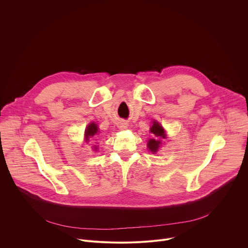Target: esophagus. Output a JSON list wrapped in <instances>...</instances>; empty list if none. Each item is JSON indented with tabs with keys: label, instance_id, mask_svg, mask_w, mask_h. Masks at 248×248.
Masks as SVG:
<instances>
[{
	"label": "esophagus",
	"instance_id": "esophagus-1",
	"mask_svg": "<svg viewBox=\"0 0 248 248\" xmlns=\"http://www.w3.org/2000/svg\"><path fill=\"white\" fill-rule=\"evenodd\" d=\"M127 126H128L127 124H120V127L123 128V129H124V128H126Z\"/></svg>",
	"mask_w": 248,
	"mask_h": 248
}]
</instances>
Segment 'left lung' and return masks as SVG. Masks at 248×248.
Instances as JSON below:
<instances>
[{
	"label": "left lung",
	"mask_w": 248,
	"mask_h": 248,
	"mask_svg": "<svg viewBox=\"0 0 248 248\" xmlns=\"http://www.w3.org/2000/svg\"><path fill=\"white\" fill-rule=\"evenodd\" d=\"M150 131L151 133H153V137L150 138V140L148 141L147 146L150 151L157 152L161 145V139L166 138V134L163 126H161L160 124H158L157 122L153 123L152 126L150 127Z\"/></svg>",
	"instance_id": "obj_1"
}]
</instances>
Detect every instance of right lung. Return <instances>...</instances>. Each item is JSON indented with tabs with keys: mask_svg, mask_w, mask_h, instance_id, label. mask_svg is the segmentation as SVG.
Returning <instances> with one entry per match:
<instances>
[{
	"mask_svg": "<svg viewBox=\"0 0 248 248\" xmlns=\"http://www.w3.org/2000/svg\"><path fill=\"white\" fill-rule=\"evenodd\" d=\"M97 132H98V126H97V124H94V123L90 124L87 126L86 130H85V138H86V140H89L88 138H89L90 136H94ZM95 149H97V148H95Z\"/></svg>",
	"mask_w": 248,
	"mask_h": 248,
	"instance_id": "1",
	"label": "right lung"
}]
</instances>
